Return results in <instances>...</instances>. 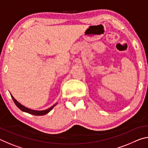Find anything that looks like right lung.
Masks as SVG:
<instances>
[{"instance_id":"add662e5","label":"right lung","mask_w":148,"mask_h":148,"mask_svg":"<svg viewBox=\"0 0 148 148\" xmlns=\"http://www.w3.org/2000/svg\"><path fill=\"white\" fill-rule=\"evenodd\" d=\"M11 95V94H10ZM11 97L12 99H13V101L14 102L15 104L16 105V106L19 108L21 110V111L25 112H27V113H29V114H31L32 115H34V116H43V115H45L49 112L51 110L53 109V108L56 106V104H54L53 106H52L51 108H49L47 109L46 110H42V111H38V110H31V109H29V108H27L25 107L23 105L19 103V102H17L16 99L14 98V97L12 96L11 95Z\"/></svg>"}]
</instances>
